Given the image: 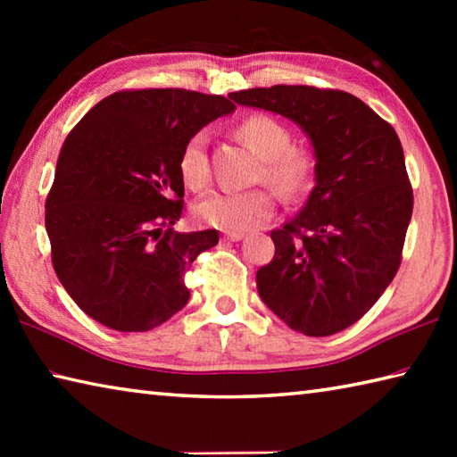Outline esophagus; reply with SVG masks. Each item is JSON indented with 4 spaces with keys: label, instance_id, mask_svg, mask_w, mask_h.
Listing matches in <instances>:
<instances>
[{
    "label": "esophagus",
    "instance_id": "1",
    "mask_svg": "<svg viewBox=\"0 0 457 457\" xmlns=\"http://www.w3.org/2000/svg\"><path fill=\"white\" fill-rule=\"evenodd\" d=\"M221 239H223V242H242L244 234H236V231H226Z\"/></svg>",
    "mask_w": 457,
    "mask_h": 457
}]
</instances>
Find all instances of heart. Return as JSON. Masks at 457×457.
<instances>
[{"instance_id": "1", "label": "heart", "mask_w": 457, "mask_h": 457, "mask_svg": "<svg viewBox=\"0 0 457 457\" xmlns=\"http://www.w3.org/2000/svg\"><path fill=\"white\" fill-rule=\"evenodd\" d=\"M239 138L262 161L260 177L286 197H296L312 183L314 157L304 146L292 145V135L280 120L268 114H252L237 127ZM179 173L191 189L201 187L210 175L207 133L197 130L185 141L179 154ZM276 199L268 189L212 191L195 205V218L204 226L245 234L272 218Z\"/></svg>"}]
</instances>
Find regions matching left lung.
Listing matches in <instances>:
<instances>
[{"instance_id": "1", "label": "left lung", "mask_w": 457, "mask_h": 457, "mask_svg": "<svg viewBox=\"0 0 457 457\" xmlns=\"http://www.w3.org/2000/svg\"><path fill=\"white\" fill-rule=\"evenodd\" d=\"M229 98L292 120L316 159L306 205L272 231L276 253L256 274L260 298L303 335L345 330L377 303L401 264L413 191L395 129L343 90L278 84Z\"/></svg>"}]
</instances>
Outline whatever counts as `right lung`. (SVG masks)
Listing matches in <instances>:
<instances>
[{"mask_svg": "<svg viewBox=\"0 0 457 457\" xmlns=\"http://www.w3.org/2000/svg\"><path fill=\"white\" fill-rule=\"evenodd\" d=\"M234 108L183 88L122 90L66 137L46 231L58 280L90 319L145 332L187 304L183 276L220 234L173 229L185 195L179 154L193 133Z\"/></svg>", "mask_w": 457, "mask_h": 457, "instance_id": "add662e5", "label": "right lung"}]
</instances>
